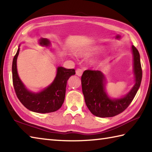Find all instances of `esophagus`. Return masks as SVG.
<instances>
[{
    "instance_id": "1",
    "label": "esophagus",
    "mask_w": 152,
    "mask_h": 152,
    "mask_svg": "<svg viewBox=\"0 0 152 152\" xmlns=\"http://www.w3.org/2000/svg\"><path fill=\"white\" fill-rule=\"evenodd\" d=\"M82 73H83V70L82 69H80V68H78V69L76 70V74L77 76H81L82 75Z\"/></svg>"
}]
</instances>
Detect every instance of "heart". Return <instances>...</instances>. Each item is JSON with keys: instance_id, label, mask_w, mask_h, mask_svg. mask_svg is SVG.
Listing matches in <instances>:
<instances>
[{"instance_id": "b5f03b06", "label": "heart", "mask_w": 152, "mask_h": 152, "mask_svg": "<svg viewBox=\"0 0 152 152\" xmlns=\"http://www.w3.org/2000/svg\"><path fill=\"white\" fill-rule=\"evenodd\" d=\"M100 49L99 47L98 46H91V47H86V48L78 50L77 51V54H78L79 56H89L91 55L94 54L95 53L97 52L98 50ZM96 61H91L92 64H95L96 63Z\"/></svg>"}]
</instances>
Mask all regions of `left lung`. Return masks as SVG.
Instances as JSON below:
<instances>
[{
    "mask_svg": "<svg viewBox=\"0 0 152 152\" xmlns=\"http://www.w3.org/2000/svg\"><path fill=\"white\" fill-rule=\"evenodd\" d=\"M132 51L135 84L123 98L111 99L108 97L105 91V76L101 71L86 70L83 73L81 81L85 102L90 112L96 117H112L120 114L134 98L141 84L142 70L139 52L134 45Z\"/></svg>",
    "mask_w": 152,
    "mask_h": 152,
    "instance_id": "8db88e82",
    "label": "left lung"
}]
</instances>
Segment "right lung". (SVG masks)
<instances>
[{
  "instance_id": "right-lung-1",
  "label": "right lung",
  "mask_w": 152,
  "mask_h": 152,
  "mask_svg": "<svg viewBox=\"0 0 152 152\" xmlns=\"http://www.w3.org/2000/svg\"><path fill=\"white\" fill-rule=\"evenodd\" d=\"M41 45L48 46L50 41L45 38L39 41ZM20 48L18 49L12 62V82L15 92L20 102L29 110L39 113H47L57 111L64 103L67 80L75 74L74 69L58 67L54 81L47 88L39 93L28 91L21 81L17 72L16 62Z\"/></svg>"
}]
</instances>
